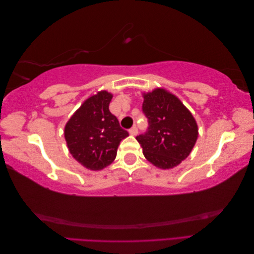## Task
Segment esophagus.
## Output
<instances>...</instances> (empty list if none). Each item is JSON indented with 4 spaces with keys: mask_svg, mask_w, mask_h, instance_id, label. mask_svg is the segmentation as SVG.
I'll use <instances>...</instances> for the list:
<instances>
[{
    "mask_svg": "<svg viewBox=\"0 0 254 254\" xmlns=\"http://www.w3.org/2000/svg\"><path fill=\"white\" fill-rule=\"evenodd\" d=\"M129 133L131 135H136L137 134V128L135 126H133L131 129L129 130Z\"/></svg>",
    "mask_w": 254,
    "mask_h": 254,
    "instance_id": "1",
    "label": "esophagus"
}]
</instances>
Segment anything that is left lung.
I'll return each mask as SVG.
<instances>
[{"instance_id":"8db88e82","label":"left lung","mask_w":254,"mask_h":254,"mask_svg":"<svg viewBox=\"0 0 254 254\" xmlns=\"http://www.w3.org/2000/svg\"><path fill=\"white\" fill-rule=\"evenodd\" d=\"M143 112L149 127L136 140L151 164L171 170L194 148L198 137L196 120L178 97L163 88L143 93Z\"/></svg>"}]
</instances>
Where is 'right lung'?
Instances as JSON below:
<instances>
[{
	"label": "right lung",
	"mask_w": 254,
	"mask_h": 254,
	"mask_svg": "<svg viewBox=\"0 0 254 254\" xmlns=\"http://www.w3.org/2000/svg\"><path fill=\"white\" fill-rule=\"evenodd\" d=\"M112 97L106 90L91 95L64 126L68 151L90 171H101L110 165L117 157L120 142L129 135L109 111Z\"/></svg>",
	"instance_id": "1"
}]
</instances>
